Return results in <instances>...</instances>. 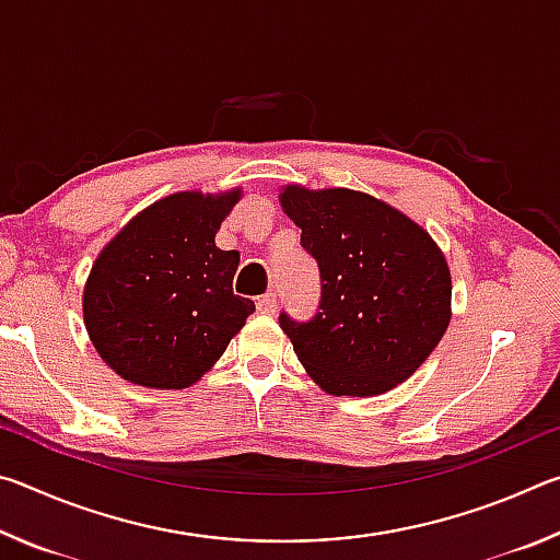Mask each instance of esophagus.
Instances as JSON below:
<instances>
[{
	"label": "esophagus",
	"mask_w": 560,
	"mask_h": 560,
	"mask_svg": "<svg viewBox=\"0 0 560 560\" xmlns=\"http://www.w3.org/2000/svg\"><path fill=\"white\" fill-rule=\"evenodd\" d=\"M257 308L261 311V314H273V311H277V296H273V293H267V296H261L257 301Z\"/></svg>",
	"instance_id": "obj_1"
}]
</instances>
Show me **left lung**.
Returning <instances> with one entry per match:
<instances>
[{
	"instance_id": "1",
	"label": "left lung",
	"mask_w": 560,
	"mask_h": 560,
	"mask_svg": "<svg viewBox=\"0 0 560 560\" xmlns=\"http://www.w3.org/2000/svg\"><path fill=\"white\" fill-rule=\"evenodd\" d=\"M279 202L320 269L318 314L308 324L279 316L311 381L353 397L405 383L452 318V273L438 242L358 189L287 185Z\"/></svg>"
}]
</instances>
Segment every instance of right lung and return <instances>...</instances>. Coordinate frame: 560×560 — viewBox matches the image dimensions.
<instances>
[{
	"instance_id": "obj_1",
	"label": "right lung",
	"mask_w": 560,
	"mask_h": 560,
	"mask_svg": "<svg viewBox=\"0 0 560 560\" xmlns=\"http://www.w3.org/2000/svg\"><path fill=\"white\" fill-rule=\"evenodd\" d=\"M240 200L242 187L167 195L101 249L83 287V324L122 381L195 385L254 314V301L232 291L240 252L214 244Z\"/></svg>"
}]
</instances>
